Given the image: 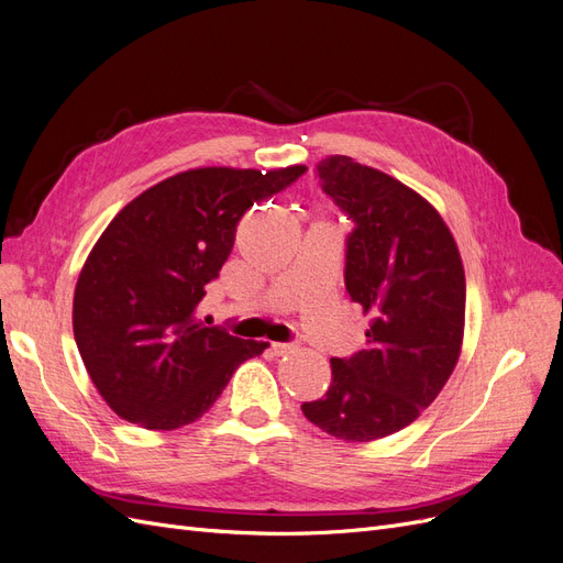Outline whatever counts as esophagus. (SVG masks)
<instances>
[{
    "mask_svg": "<svg viewBox=\"0 0 563 563\" xmlns=\"http://www.w3.org/2000/svg\"><path fill=\"white\" fill-rule=\"evenodd\" d=\"M294 347H296L294 343H272V345H269L272 354H277V356H282V354H286V352H291Z\"/></svg>",
    "mask_w": 563,
    "mask_h": 563,
    "instance_id": "esophagus-1",
    "label": "esophagus"
}]
</instances>
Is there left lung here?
<instances>
[{"mask_svg":"<svg viewBox=\"0 0 563 563\" xmlns=\"http://www.w3.org/2000/svg\"><path fill=\"white\" fill-rule=\"evenodd\" d=\"M317 168L323 192L354 220L345 286L371 321L366 347L331 360L327 397L302 413L335 439H383L411 424L457 364L463 258L444 218L401 180L345 155Z\"/></svg>","mask_w":563,"mask_h":563,"instance_id":"8db88e82","label":"left lung"}]
</instances>
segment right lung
<instances>
[{
  "label": "right lung",
  "mask_w": 563,
  "mask_h": 563,
  "mask_svg": "<svg viewBox=\"0 0 563 563\" xmlns=\"http://www.w3.org/2000/svg\"><path fill=\"white\" fill-rule=\"evenodd\" d=\"M308 166H201L147 187L98 236L75 286L73 329L100 397L145 430L209 411L234 368L267 343L201 327L197 308L234 244L236 223Z\"/></svg>",
  "instance_id": "add662e5"
}]
</instances>
